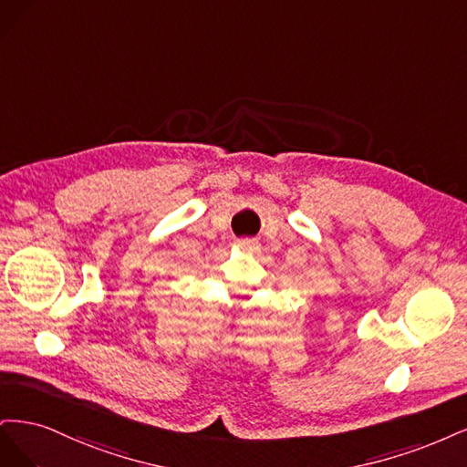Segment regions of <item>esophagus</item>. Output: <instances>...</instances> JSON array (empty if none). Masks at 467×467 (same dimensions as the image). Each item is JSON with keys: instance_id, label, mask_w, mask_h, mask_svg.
Here are the masks:
<instances>
[{"instance_id": "esophagus-1", "label": "esophagus", "mask_w": 467, "mask_h": 467, "mask_svg": "<svg viewBox=\"0 0 467 467\" xmlns=\"http://www.w3.org/2000/svg\"><path fill=\"white\" fill-rule=\"evenodd\" d=\"M236 246L240 248V250H246V252H254L255 248H258V243H255L254 238H243V240H238L236 243Z\"/></svg>"}]
</instances>
